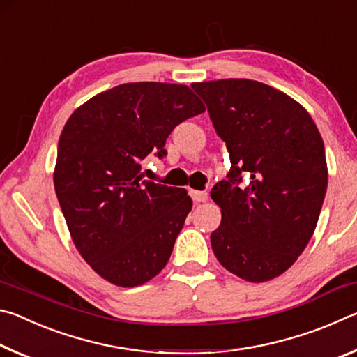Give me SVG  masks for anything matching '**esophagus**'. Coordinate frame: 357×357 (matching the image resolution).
Returning <instances> with one entry per match:
<instances>
[{"label":"esophagus","mask_w":357,"mask_h":357,"mask_svg":"<svg viewBox=\"0 0 357 357\" xmlns=\"http://www.w3.org/2000/svg\"><path fill=\"white\" fill-rule=\"evenodd\" d=\"M190 197L195 203H204L208 202V192H202V190H190Z\"/></svg>","instance_id":"obj_1"}]
</instances>
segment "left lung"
Segmentation results:
<instances>
[{
	"label": "left lung",
	"mask_w": 357,
	"mask_h": 357,
	"mask_svg": "<svg viewBox=\"0 0 357 357\" xmlns=\"http://www.w3.org/2000/svg\"><path fill=\"white\" fill-rule=\"evenodd\" d=\"M227 143L231 170L211 198L222 222L211 234L219 263L252 283L293 266L317 228L328 189L324 143L309 112L288 94L247 78L192 83ZM250 176L239 186L240 174Z\"/></svg>",
	"instance_id": "8db88e82"
}]
</instances>
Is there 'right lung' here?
<instances>
[{"mask_svg": "<svg viewBox=\"0 0 357 357\" xmlns=\"http://www.w3.org/2000/svg\"><path fill=\"white\" fill-rule=\"evenodd\" d=\"M204 110L185 84L138 82L96 94L64 124L53 184L78 253L102 279L134 288L165 268L192 198L144 181L140 160L164 155L172 130Z\"/></svg>", "mask_w": 357, "mask_h": 357, "instance_id": "1", "label": "right lung"}]
</instances>
